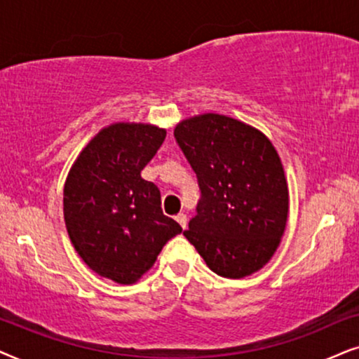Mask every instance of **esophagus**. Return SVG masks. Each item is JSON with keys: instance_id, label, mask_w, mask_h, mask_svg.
I'll list each match as a JSON object with an SVG mask.
<instances>
[{"instance_id": "esophagus-1", "label": "esophagus", "mask_w": 359, "mask_h": 359, "mask_svg": "<svg viewBox=\"0 0 359 359\" xmlns=\"http://www.w3.org/2000/svg\"><path fill=\"white\" fill-rule=\"evenodd\" d=\"M175 219H177V223H179L180 226H182L184 229L187 228V222H189L187 215H185V213H179V215H177V217H175Z\"/></svg>"}]
</instances>
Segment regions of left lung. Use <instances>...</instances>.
I'll list each match as a JSON object with an SVG mask.
<instances>
[{"mask_svg": "<svg viewBox=\"0 0 359 359\" xmlns=\"http://www.w3.org/2000/svg\"><path fill=\"white\" fill-rule=\"evenodd\" d=\"M177 144L197 174V215L184 236L213 272L259 271L284 235L289 190L279 154L261 131L207 113L179 123Z\"/></svg>", "mask_w": 359, "mask_h": 359, "instance_id": "8db88e82", "label": "left lung"}]
</instances>
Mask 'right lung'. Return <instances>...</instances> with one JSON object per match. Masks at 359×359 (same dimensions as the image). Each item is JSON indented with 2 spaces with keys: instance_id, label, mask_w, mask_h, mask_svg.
<instances>
[{
  "instance_id": "1",
  "label": "right lung",
  "mask_w": 359,
  "mask_h": 359,
  "mask_svg": "<svg viewBox=\"0 0 359 359\" xmlns=\"http://www.w3.org/2000/svg\"><path fill=\"white\" fill-rule=\"evenodd\" d=\"M164 140L165 130L151 124H111L80 152L67 177L72 245L90 269L118 284L136 283L182 231L162 213L157 185L141 177Z\"/></svg>"
}]
</instances>
